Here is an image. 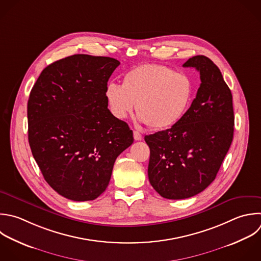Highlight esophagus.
<instances>
[{"label": "esophagus", "instance_id": "esophagus-1", "mask_svg": "<svg viewBox=\"0 0 261 261\" xmlns=\"http://www.w3.org/2000/svg\"><path fill=\"white\" fill-rule=\"evenodd\" d=\"M142 138L143 137H142V135L139 132H137V130L134 132V139H135V141H141Z\"/></svg>", "mask_w": 261, "mask_h": 261}]
</instances>
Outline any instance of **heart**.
Returning a JSON list of instances; mask_svg holds the SVG:
<instances>
[{
	"mask_svg": "<svg viewBox=\"0 0 261 261\" xmlns=\"http://www.w3.org/2000/svg\"><path fill=\"white\" fill-rule=\"evenodd\" d=\"M193 94L190 75L155 63L128 70L122 77V86L109 82L104 92L114 117L126 118L136 104L140 121L154 129H165L177 123L187 112Z\"/></svg>",
	"mask_w": 261,
	"mask_h": 261,
	"instance_id": "1",
	"label": "heart"
}]
</instances>
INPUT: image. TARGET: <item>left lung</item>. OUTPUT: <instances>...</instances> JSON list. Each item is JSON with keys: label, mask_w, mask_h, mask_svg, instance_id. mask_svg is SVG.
<instances>
[{"label": "left lung", "mask_w": 261, "mask_h": 261, "mask_svg": "<svg viewBox=\"0 0 261 261\" xmlns=\"http://www.w3.org/2000/svg\"><path fill=\"white\" fill-rule=\"evenodd\" d=\"M182 66L200 72L196 98L177 123L145 137L150 148L149 181L160 196L172 200L193 197L214 180L234 124L232 96L219 68L203 55Z\"/></svg>", "instance_id": "obj_1"}]
</instances>
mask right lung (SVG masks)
I'll return each mask as SVG.
<instances>
[{"label": "right lung", "instance_id": "obj_1", "mask_svg": "<svg viewBox=\"0 0 261 261\" xmlns=\"http://www.w3.org/2000/svg\"><path fill=\"white\" fill-rule=\"evenodd\" d=\"M120 62L77 54L47 66L28 103L29 142L46 181L72 201L98 198L133 130L107 108L109 77Z\"/></svg>", "mask_w": 261, "mask_h": 261}]
</instances>
